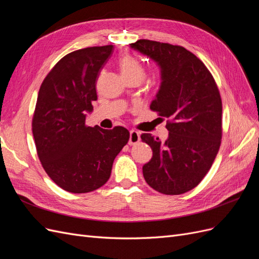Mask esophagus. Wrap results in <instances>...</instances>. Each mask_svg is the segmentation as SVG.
<instances>
[{"label":"esophagus","mask_w":259,"mask_h":259,"mask_svg":"<svg viewBox=\"0 0 259 259\" xmlns=\"http://www.w3.org/2000/svg\"><path fill=\"white\" fill-rule=\"evenodd\" d=\"M139 140H140L139 133H138L137 131H135V130H132V131L130 132L128 144H130V145H135V144L139 143Z\"/></svg>","instance_id":"obj_1"}]
</instances>
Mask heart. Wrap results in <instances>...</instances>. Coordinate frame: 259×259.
Returning <instances> with one entry per match:
<instances>
[{"label": "heart", "mask_w": 259, "mask_h": 259, "mask_svg": "<svg viewBox=\"0 0 259 259\" xmlns=\"http://www.w3.org/2000/svg\"><path fill=\"white\" fill-rule=\"evenodd\" d=\"M121 73L124 79L127 77H135L142 82L146 77V70L143 65L133 56H125L120 61Z\"/></svg>", "instance_id": "b5f03b06"}]
</instances>
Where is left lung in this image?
Masks as SVG:
<instances>
[{"label": "left lung", "instance_id": "left-lung-1", "mask_svg": "<svg viewBox=\"0 0 259 259\" xmlns=\"http://www.w3.org/2000/svg\"><path fill=\"white\" fill-rule=\"evenodd\" d=\"M133 50L160 68L161 85L150 109L168 119V137L142 140L152 149L143 166L147 184L163 194H182L197 187L213 164L222 140V98L213 75L183 46L138 40Z\"/></svg>", "mask_w": 259, "mask_h": 259}]
</instances>
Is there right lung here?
I'll return each mask as SVG.
<instances>
[{
	"instance_id": "obj_1",
	"label": "right lung",
	"mask_w": 259,
	"mask_h": 259,
	"mask_svg": "<svg viewBox=\"0 0 259 259\" xmlns=\"http://www.w3.org/2000/svg\"><path fill=\"white\" fill-rule=\"evenodd\" d=\"M113 45L74 51L62 57L38 91L32 133L38 159L53 182L72 193L104 186L115 156L127 144L122 126H86V114L97 100L96 81Z\"/></svg>"
}]
</instances>
